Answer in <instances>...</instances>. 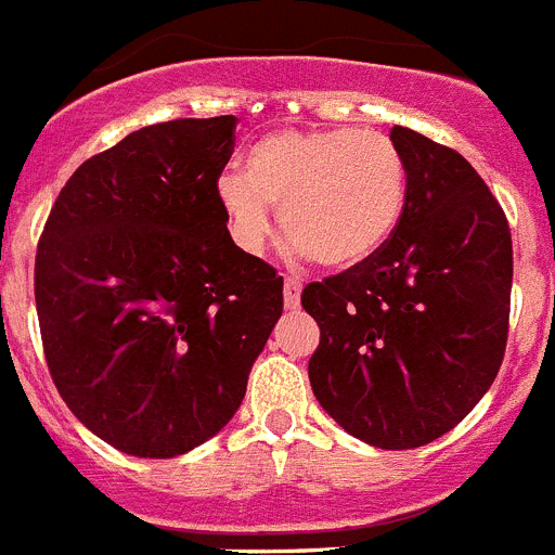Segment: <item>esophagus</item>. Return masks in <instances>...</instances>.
I'll return each mask as SVG.
<instances>
[{
    "label": "esophagus",
    "mask_w": 555,
    "mask_h": 555,
    "mask_svg": "<svg viewBox=\"0 0 555 555\" xmlns=\"http://www.w3.org/2000/svg\"><path fill=\"white\" fill-rule=\"evenodd\" d=\"M301 287L304 284L298 279H287L284 282V307L298 309V304H301Z\"/></svg>",
    "instance_id": "esophagus-1"
}]
</instances>
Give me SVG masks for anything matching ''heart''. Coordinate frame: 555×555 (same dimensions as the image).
<instances>
[{"label":"heart","instance_id":"obj_1","mask_svg":"<svg viewBox=\"0 0 555 555\" xmlns=\"http://www.w3.org/2000/svg\"><path fill=\"white\" fill-rule=\"evenodd\" d=\"M216 196L234 246L257 254L271 207L298 254L357 268L396 234L406 209V159L367 129H279L248 146L243 173H221Z\"/></svg>","mask_w":555,"mask_h":555}]
</instances>
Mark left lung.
Masks as SVG:
<instances>
[{
    "mask_svg": "<svg viewBox=\"0 0 555 555\" xmlns=\"http://www.w3.org/2000/svg\"><path fill=\"white\" fill-rule=\"evenodd\" d=\"M406 209L378 254L304 287L321 326L309 384L351 437L384 451L434 442L483 398L508 334L512 234L459 152L392 127Z\"/></svg>",
    "mask_w": 555,
    "mask_h": 555,
    "instance_id": "8db88e82",
    "label": "left lung"
}]
</instances>
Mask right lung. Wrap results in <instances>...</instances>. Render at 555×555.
<instances>
[{
	"label": "right lung",
	"instance_id": "1",
	"mask_svg": "<svg viewBox=\"0 0 555 555\" xmlns=\"http://www.w3.org/2000/svg\"><path fill=\"white\" fill-rule=\"evenodd\" d=\"M237 118L127 134L74 171L35 257L60 398L107 446L171 459L216 437L282 318V276L234 246L216 196Z\"/></svg>",
	"mask_w": 555,
	"mask_h": 555
}]
</instances>
